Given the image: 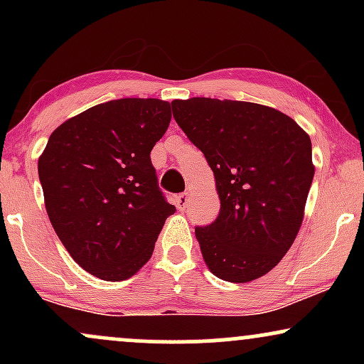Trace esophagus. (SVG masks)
<instances>
[{
    "label": "esophagus",
    "mask_w": 364,
    "mask_h": 364,
    "mask_svg": "<svg viewBox=\"0 0 364 364\" xmlns=\"http://www.w3.org/2000/svg\"><path fill=\"white\" fill-rule=\"evenodd\" d=\"M188 202H190V196H188V193H181V195H178L176 198H174V203H176V207H178L179 212H185L186 210Z\"/></svg>",
    "instance_id": "obj_1"
}]
</instances>
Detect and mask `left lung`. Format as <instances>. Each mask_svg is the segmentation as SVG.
I'll list each match as a JSON object with an SVG mask.
<instances>
[{"mask_svg": "<svg viewBox=\"0 0 364 364\" xmlns=\"http://www.w3.org/2000/svg\"><path fill=\"white\" fill-rule=\"evenodd\" d=\"M171 106L220 198L215 223L195 229L203 262L223 281L252 282L282 260L301 228L315 174L310 135L263 104L191 97Z\"/></svg>", "mask_w": 364, "mask_h": 364, "instance_id": "obj_1", "label": "left lung"}]
</instances>
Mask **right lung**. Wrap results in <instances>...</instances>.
Wrapping results in <instances>:
<instances>
[{
    "mask_svg": "<svg viewBox=\"0 0 364 364\" xmlns=\"http://www.w3.org/2000/svg\"><path fill=\"white\" fill-rule=\"evenodd\" d=\"M171 123L161 99H116L61 123L37 169L54 231L83 270L119 282L150 260L174 212L150 162Z\"/></svg>",
    "mask_w": 364,
    "mask_h": 364,
    "instance_id": "1",
    "label": "right lung"
}]
</instances>
